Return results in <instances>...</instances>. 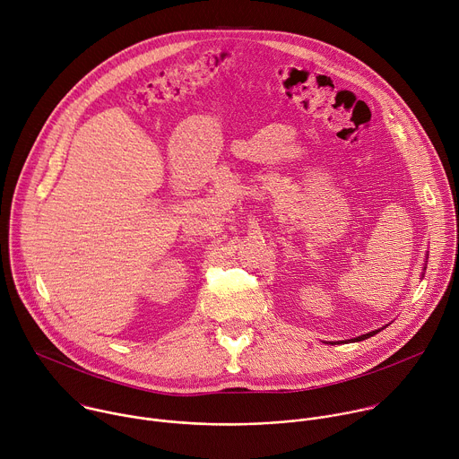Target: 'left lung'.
I'll return each mask as SVG.
<instances>
[{"instance_id": "1", "label": "left lung", "mask_w": 459, "mask_h": 459, "mask_svg": "<svg viewBox=\"0 0 459 459\" xmlns=\"http://www.w3.org/2000/svg\"><path fill=\"white\" fill-rule=\"evenodd\" d=\"M425 271H427V267H425ZM379 331H372V333H368V334H363V336H358V338H354L352 342H361V340H367V338H370V336H374V334H377ZM333 345H336V343H333Z\"/></svg>"}]
</instances>
